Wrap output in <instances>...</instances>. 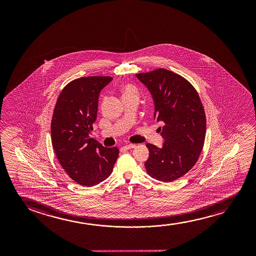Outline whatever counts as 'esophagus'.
<instances>
[{
  "label": "esophagus",
  "mask_w": 256,
  "mask_h": 256,
  "mask_svg": "<svg viewBox=\"0 0 256 256\" xmlns=\"http://www.w3.org/2000/svg\"><path fill=\"white\" fill-rule=\"evenodd\" d=\"M136 146V144H128V145L124 146V148H126V150H131V148H134Z\"/></svg>",
  "instance_id": "esophagus-1"
}]
</instances>
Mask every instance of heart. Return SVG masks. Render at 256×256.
<instances>
[{
    "mask_svg": "<svg viewBox=\"0 0 256 256\" xmlns=\"http://www.w3.org/2000/svg\"><path fill=\"white\" fill-rule=\"evenodd\" d=\"M123 96L126 95L137 94V91L136 88H134L131 84H126L122 88Z\"/></svg>",
    "mask_w": 256,
    "mask_h": 256,
    "instance_id": "obj_1",
    "label": "heart"
}]
</instances>
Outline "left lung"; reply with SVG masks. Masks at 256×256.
<instances>
[{
	"instance_id": "1",
	"label": "left lung",
	"mask_w": 256,
	"mask_h": 256,
	"mask_svg": "<svg viewBox=\"0 0 256 256\" xmlns=\"http://www.w3.org/2000/svg\"><path fill=\"white\" fill-rule=\"evenodd\" d=\"M152 94L154 117L164 122L159 128L162 148L147 144L150 156L145 168L151 178L172 182L189 172L198 160L206 131L203 104L196 89L186 78L159 68L136 74Z\"/></svg>"
}]
</instances>
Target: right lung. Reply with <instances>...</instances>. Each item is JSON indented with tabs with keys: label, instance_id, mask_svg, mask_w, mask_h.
Masks as SVG:
<instances>
[{
	"label": "right lung",
	"instance_id": "right-lung-1",
	"mask_svg": "<svg viewBox=\"0 0 256 256\" xmlns=\"http://www.w3.org/2000/svg\"><path fill=\"white\" fill-rule=\"evenodd\" d=\"M109 76H89L70 81L56 100L50 124L56 158L70 178L80 186H96L111 175L119 156L117 147L105 148L91 138L102 88Z\"/></svg>",
	"mask_w": 256,
	"mask_h": 256
}]
</instances>
